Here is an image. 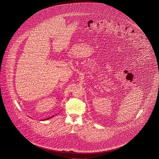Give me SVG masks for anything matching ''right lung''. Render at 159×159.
Returning a JSON list of instances; mask_svg holds the SVG:
<instances>
[{"mask_svg": "<svg viewBox=\"0 0 159 159\" xmlns=\"http://www.w3.org/2000/svg\"><path fill=\"white\" fill-rule=\"evenodd\" d=\"M53 116H52V117H53ZM51 117H50V118H47V119H45V120H48V119H50Z\"/></svg>", "mask_w": 159, "mask_h": 159, "instance_id": "add662e5", "label": "right lung"}]
</instances>
